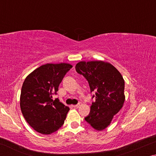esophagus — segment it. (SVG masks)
<instances>
[{
    "instance_id": "1",
    "label": "esophagus",
    "mask_w": 156,
    "mask_h": 156,
    "mask_svg": "<svg viewBox=\"0 0 156 156\" xmlns=\"http://www.w3.org/2000/svg\"><path fill=\"white\" fill-rule=\"evenodd\" d=\"M79 106H80V104H77V105H72V107H74V108H78V107H79Z\"/></svg>"
}]
</instances>
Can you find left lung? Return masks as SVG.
Wrapping results in <instances>:
<instances>
[{
  "label": "left lung",
  "mask_w": 156,
  "mask_h": 156,
  "mask_svg": "<svg viewBox=\"0 0 156 156\" xmlns=\"http://www.w3.org/2000/svg\"><path fill=\"white\" fill-rule=\"evenodd\" d=\"M76 70L87 80L91 92L96 93V101L84 120L96 130H104L123 107L125 80L117 69L102 60L80 61Z\"/></svg>",
  "instance_id": "obj_1"
}]
</instances>
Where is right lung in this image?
I'll return each mask as SVG.
<instances>
[{"label":"right lung","mask_w":156,"mask_h":156,"mask_svg":"<svg viewBox=\"0 0 156 156\" xmlns=\"http://www.w3.org/2000/svg\"><path fill=\"white\" fill-rule=\"evenodd\" d=\"M73 66L68 63H47L36 69L26 77L21 89L20 109L25 119L34 130L49 135L61 127L69 108L52 96Z\"/></svg>","instance_id":"1"}]
</instances>
